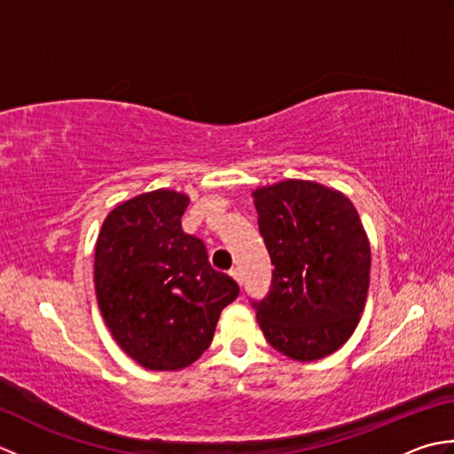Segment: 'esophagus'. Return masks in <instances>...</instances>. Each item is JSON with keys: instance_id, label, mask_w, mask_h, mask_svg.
I'll use <instances>...</instances> for the list:
<instances>
[{"instance_id": "obj_1", "label": "esophagus", "mask_w": 454, "mask_h": 454, "mask_svg": "<svg viewBox=\"0 0 454 454\" xmlns=\"http://www.w3.org/2000/svg\"><path fill=\"white\" fill-rule=\"evenodd\" d=\"M230 275H232V277L236 278V283H238L239 286H242V285H244V278H242V273H239V269H238V267H232V269H230Z\"/></svg>"}]
</instances>
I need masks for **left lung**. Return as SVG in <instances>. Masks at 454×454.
I'll list each match as a JSON object with an SVG mask.
<instances>
[{
	"label": "left lung",
	"instance_id": "1",
	"mask_svg": "<svg viewBox=\"0 0 454 454\" xmlns=\"http://www.w3.org/2000/svg\"><path fill=\"white\" fill-rule=\"evenodd\" d=\"M273 278L252 301L278 353L316 361L349 340L363 314L371 246L351 200L314 181L288 179L254 191Z\"/></svg>",
	"mask_w": 454,
	"mask_h": 454
}]
</instances>
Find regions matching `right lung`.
<instances>
[{"label": "right lung", "instance_id": "obj_1", "mask_svg": "<svg viewBox=\"0 0 454 454\" xmlns=\"http://www.w3.org/2000/svg\"><path fill=\"white\" fill-rule=\"evenodd\" d=\"M189 199L158 189L109 212L95 246V291L114 341L152 371H177L208 349L232 277L212 269L200 238L185 234Z\"/></svg>", "mask_w": 454, "mask_h": 454}]
</instances>
